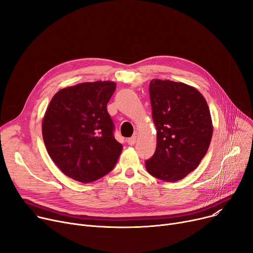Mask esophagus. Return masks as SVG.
I'll return each mask as SVG.
<instances>
[{
    "mask_svg": "<svg viewBox=\"0 0 253 253\" xmlns=\"http://www.w3.org/2000/svg\"><path fill=\"white\" fill-rule=\"evenodd\" d=\"M136 136H132V137H130V138H128L127 139V142H128V144H130V145H133L135 142H136Z\"/></svg>",
    "mask_w": 253,
    "mask_h": 253,
    "instance_id": "esophagus-1",
    "label": "esophagus"
}]
</instances>
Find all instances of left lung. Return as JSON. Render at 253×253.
Segmentation results:
<instances>
[{"mask_svg":"<svg viewBox=\"0 0 253 253\" xmlns=\"http://www.w3.org/2000/svg\"><path fill=\"white\" fill-rule=\"evenodd\" d=\"M150 98L157 147L145 168L164 181L180 180L208 151L213 127L207 102L192 86L159 79L150 83Z\"/></svg>","mask_w":253,"mask_h":253,"instance_id":"8db88e82","label":"left lung"}]
</instances>
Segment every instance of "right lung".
Wrapping results in <instances>:
<instances>
[{
	"label": "right lung",
	"instance_id": "right-lung-1",
	"mask_svg": "<svg viewBox=\"0 0 253 253\" xmlns=\"http://www.w3.org/2000/svg\"><path fill=\"white\" fill-rule=\"evenodd\" d=\"M115 89L110 81L81 83L59 90L51 99L42 134L50 158L66 176L92 182L115 167L123 149L106 110Z\"/></svg>",
	"mask_w": 253,
	"mask_h": 253
}]
</instances>
